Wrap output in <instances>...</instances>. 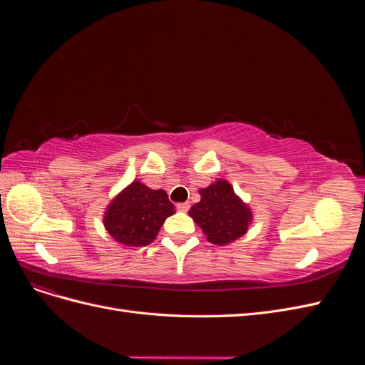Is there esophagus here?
I'll return each mask as SVG.
<instances>
[{"instance_id": "34e87169", "label": "esophagus", "mask_w": 365, "mask_h": 365, "mask_svg": "<svg viewBox=\"0 0 365 365\" xmlns=\"http://www.w3.org/2000/svg\"><path fill=\"white\" fill-rule=\"evenodd\" d=\"M176 208H178V212H189L190 204L189 202H180V204H176Z\"/></svg>"}]
</instances>
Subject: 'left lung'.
Here are the masks:
<instances>
[{"label":"left lung","mask_w":365,"mask_h":365,"mask_svg":"<svg viewBox=\"0 0 365 365\" xmlns=\"http://www.w3.org/2000/svg\"><path fill=\"white\" fill-rule=\"evenodd\" d=\"M201 201L189 215L200 225L207 240L215 245H227L244 236L252 220L251 208L235 193L225 180H217L200 190Z\"/></svg>","instance_id":"1"}]
</instances>
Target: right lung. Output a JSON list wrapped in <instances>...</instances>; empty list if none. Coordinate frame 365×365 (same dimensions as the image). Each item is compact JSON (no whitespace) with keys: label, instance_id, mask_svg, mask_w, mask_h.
<instances>
[{"label":"right lung","instance_id":"1","mask_svg":"<svg viewBox=\"0 0 365 365\" xmlns=\"http://www.w3.org/2000/svg\"><path fill=\"white\" fill-rule=\"evenodd\" d=\"M173 213L175 207L168 193L134 181L108 205L103 225L120 245L146 247L155 240L163 222Z\"/></svg>","mask_w":365,"mask_h":365}]
</instances>
